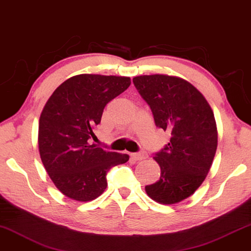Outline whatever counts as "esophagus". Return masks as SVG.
<instances>
[{"instance_id": "34e87169", "label": "esophagus", "mask_w": 251, "mask_h": 251, "mask_svg": "<svg viewBox=\"0 0 251 251\" xmlns=\"http://www.w3.org/2000/svg\"><path fill=\"white\" fill-rule=\"evenodd\" d=\"M147 157V154L145 151H139V152H133L131 154V158L134 161H141V159H145Z\"/></svg>"}]
</instances>
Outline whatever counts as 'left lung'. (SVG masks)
<instances>
[{
    "label": "left lung",
    "mask_w": 251,
    "mask_h": 251,
    "mask_svg": "<svg viewBox=\"0 0 251 251\" xmlns=\"http://www.w3.org/2000/svg\"><path fill=\"white\" fill-rule=\"evenodd\" d=\"M132 82L155 126L171 132L170 143L154 157L161 166L159 180L145 189L157 202L176 204L190 197L208 174L217 148L215 118L205 97L183 79L151 75Z\"/></svg>",
    "instance_id": "obj_1"
}]
</instances>
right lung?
Segmentation results:
<instances>
[{
  "label": "right lung",
  "mask_w": 251,
  "mask_h": 251,
  "mask_svg": "<svg viewBox=\"0 0 251 251\" xmlns=\"http://www.w3.org/2000/svg\"><path fill=\"white\" fill-rule=\"evenodd\" d=\"M128 77L78 75L52 94L41 114L39 154L46 172L67 197L93 201L107 187L111 168L128 162L129 155L110 151L90 143L104 107L122 94Z\"/></svg>",
  "instance_id": "obj_1"
}]
</instances>
